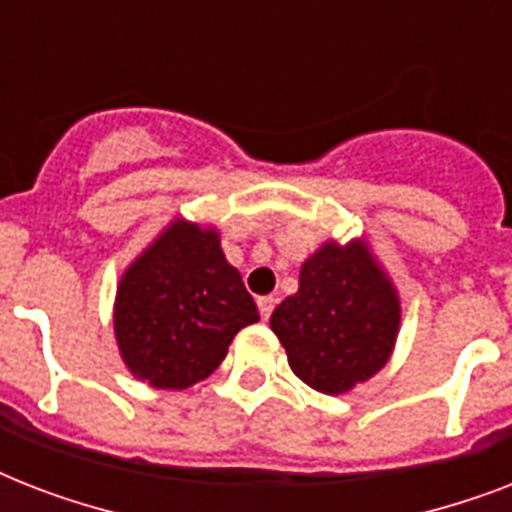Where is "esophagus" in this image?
<instances>
[{
  "label": "esophagus",
  "mask_w": 512,
  "mask_h": 512,
  "mask_svg": "<svg viewBox=\"0 0 512 512\" xmlns=\"http://www.w3.org/2000/svg\"><path fill=\"white\" fill-rule=\"evenodd\" d=\"M273 303H276V300H273V297H257V308H260V316H263V319H268V316H271L273 313Z\"/></svg>",
  "instance_id": "obj_1"
}]
</instances>
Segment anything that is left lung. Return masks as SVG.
I'll return each instance as SVG.
<instances>
[{
	"label": "left lung",
	"instance_id": "8db88e82",
	"mask_svg": "<svg viewBox=\"0 0 512 512\" xmlns=\"http://www.w3.org/2000/svg\"><path fill=\"white\" fill-rule=\"evenodd\" d=\"M271 329L308 388L342 396L388 364L401 329V295L366 236L327 239L300 265V287Z\"/></svg>",
	"mask_w": 512,
	"mask_h": 512
}]
</instances>
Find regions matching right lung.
Instances as JSON below:
<instances>
[{"label": "right lung", "instance_id": "right-lung-1", "mask_svg": "<svg viewBox=\"0 0 512 512\" xmlns=\"http://www.w3.org/2000/svg\"><path fill=\"white\" fill-rule=\"evenodd\" d=\"M255 321V300L212 223L172 217L116 284V348L132 377L151 388L185 390L207 380L233 337Z\"/></svg>", "mask_w": 512, "mask_h": 512}]
</instances>
